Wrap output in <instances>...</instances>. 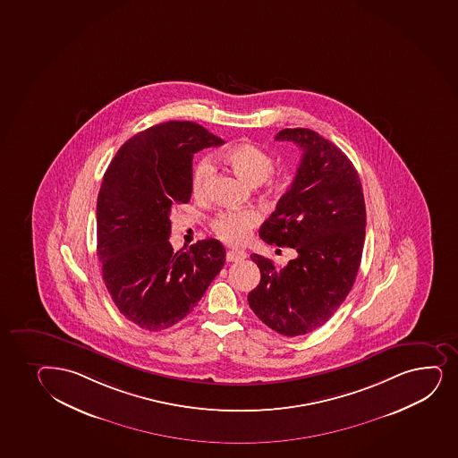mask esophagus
<instances>
[{"label":"esophagus","mask_w":458,"mask_h":458,"mask_svg":"<svg viewBox=\"0 0 458 458\" xmlns=\"http://www.w3.org/2000/svg\"><path fill=\"white\" fill-rule=\"evenodd\" d=\"M247 252L242 251V250H230L226 252V262H241L247 259Z\"/></svg>","instance_id":"34e87169"}]
</instances>
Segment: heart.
<instances>
[{
  "label": "heart",
  "instance_id": "heart-1",
  "mask_svg": "<svg viewBox=\"0 0 458 458\" xmlns=\"http://www.w3.org/2000/svg\"><path fill=\"white\" fill-rule=\"evenodd\" d=\"M221 159L230 165L241 180L250 185L267 182V191L280 193L288 184V176H273L274 158L267 150L258 144L243 141L224 150ZM215 175V165L210 159H200L195 165L191 176V191L198 199L206 198L211 178ZM258 213L252 210L221 211L211 221V230L221 241L230 245H242L248 241L251 230L259 224Z\"/></svg>",
  "mask_w": 458,
  "mask_h": 458
}]
</instances>
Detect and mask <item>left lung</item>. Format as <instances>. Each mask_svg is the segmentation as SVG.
I'll use <instances>...</instances> for the list:
<instances>
[{
	"instance_id": "1",
	"label": "left lung",
	"mask_w": 458,
	"mask_h": 458,
	"mask_svg": "<svg viewBox=\"0 0 458 458\" xmlns=\"http://www.w3.org/2000/svg\"><path fill=\"white\" fill-rule=\"evenodd\" d=\"M276 140L293 141L303 155L259 236L269 245L293 248L297 258L277 267L251 254L262 277L248 303L267 327L299 336L321 327L355 283L364 248V193L355 165L318 132L283 129Z\"/></svg>"
}]
</instances>
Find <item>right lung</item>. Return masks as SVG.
I'll use <instances>...</instances> for the list:
<instances>
[{
  "mask_svg": "<svg viewBox=\"0 0 458 458\" xmlns=\"http://www.w3.org/2000/svg\"><path fill=\"white\" fill-rule=\"evenodd\" d=\"M224 140L193 122L155 124L120 148L98 196V256L124 318L150 332L191 314L225 263L216 239L170 245V211L191 196V161Z\"/></svg>",
  "mask_w": 458,
  "mask_h": 458,
  "instance_id": "obj_1",
  "label": "right lung"
}]
</instances>
